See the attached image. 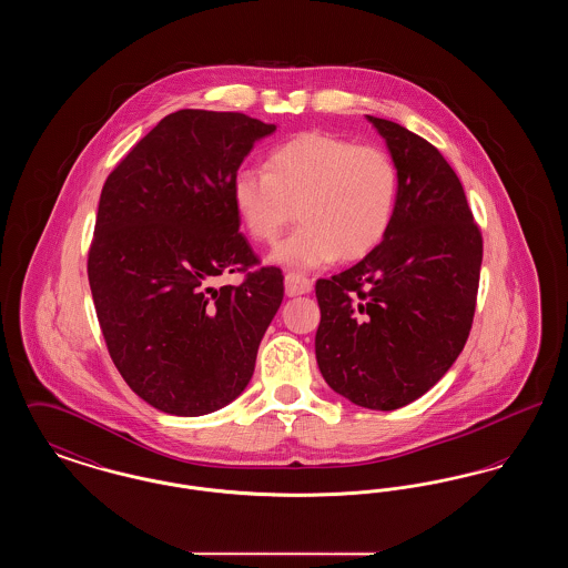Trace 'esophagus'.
Masks as SVG:
<instances>
[{"mask_svg": "<svg viewBox=\"0 0 568 568\" xmlns=\"http://www.w3.org/2000/svg\"><path fill=\"white\" fill-rule=\"evenodd\" d=\"M311 290H313V281L306 278L304 274H300V272L285 274V294L287 296H302V294H308Z\"/></svg>", "mask_w": 568, "mask_h": 568, "instance_id": "obj_1", "label": "esophagus"}]
</instances>
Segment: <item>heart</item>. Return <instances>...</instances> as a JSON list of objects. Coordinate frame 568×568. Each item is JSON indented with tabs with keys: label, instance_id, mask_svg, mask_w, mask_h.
<instances>
[{
	"label": "heart",
	"instance_id": "b5f03b06",
	"mask_svg": "<svg viewBox=\"0 0 568 568\" xmlns=\"http://www.w3.org/2000/svg\"><path fill=\"white\" fill-rule=\"evenodd\" d=\"M400 202V170L378 146L334 134H302L272 149L266 170L241 168L232 204L255 243H272L300 216L271 260L320 268L338 255L357 260L387 236Z\"/></svg>",
	"mask_w": 568,
	"mask_h": 568
}]
</instances>
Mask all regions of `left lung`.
<instances>
[{"instance_id": "obj_1", "label": "left lung", "mask_w": 568, "mask_h": 568, "mask_svg": "<svg viewBox=\"0 0 568 568\" xmlns=\"http://www.w3.org/2000/svg\"><path fill=\"white\" fill-rule=\"evenodd\" d=\"M368 121L400 170L398 213L362 262L317 281L315 353L336 394L394 410L424 396L464 349L484 241L438 149L394 121Z\"/></svg>"}]
</instances>
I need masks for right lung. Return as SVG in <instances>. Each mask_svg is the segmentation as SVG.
Masks as SVG:
<instances>
[{"label":"right lung","instance_id":"right-lung-1","mask_svg":"<svg viewBox=\"0 0 568 568\" xmlns=\"http://www.w3.org/2000/svg\"><path fill=\"white\" fill-rule=\"evenodd\" d=\"M276 125L243 112L163 116L100 195L87 274L110 357L158 410L197 417L239 398L283 302V274L248 271L232 179ZM246 271L219 291L221 273Z\"/></svg>","mask_w":568,"mask_h":568}]
</instances>
